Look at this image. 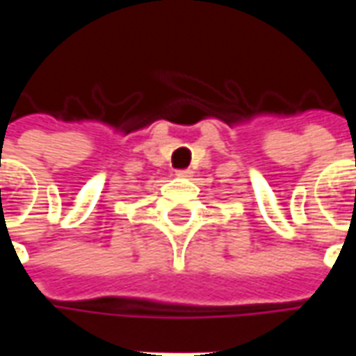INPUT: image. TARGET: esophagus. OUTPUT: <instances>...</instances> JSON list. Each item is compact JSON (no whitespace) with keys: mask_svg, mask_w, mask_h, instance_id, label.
<instances>
[{"mask_svg":"<svg viewBox=\"0 0 356 356\" xmlns=\"http://www.w3.org/2000/svg\"><path fill=\"white\" fill-rule=\"evenodd\" d=\"M191 173H193L191 170H177V171H175V175H177V177H191Z\"/></svg>","mask_w":356,"mask_h":356,"instance_id":"1","label":"esophagus"}]
</instances>
